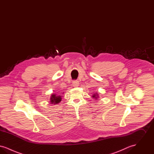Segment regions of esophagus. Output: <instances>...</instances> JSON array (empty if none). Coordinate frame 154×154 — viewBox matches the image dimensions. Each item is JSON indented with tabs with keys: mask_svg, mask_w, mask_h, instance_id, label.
Returning a JSON list of instances; mask_svg holds the SVG:
<instances>
[{
	"mask_svg": "<svg viewBox=\"0 0 154 154\" xmlns=\"http://www.w3.org/2000/svg\"><path fill=\"white\" fill-rule=\"evenodd\" d=\"M73 85L74 86V87H77L79 85V82L77 81H73Z\"/></svg>",
	"mask_w": 154,
	"mask_h": 154,
	"instance_id": "esophagus-1",
	"label": "esophagus"
}]
</instances>
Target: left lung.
Instances as JSON below:
<instances>
[{"label": "left lung", "mask_w": 154, "mask_h": 154, "mask_svg": "<svg viewBox=\"0 0 154 154\" xmlns=\"http://www.w3.org/2000/svg\"><path fill=\"white\" fill-rule=\"evenodd\" d=\"M92 97H93V98H94V99H98V97H99V95H98V94L97 93H95L94 94H93V95L92 96Z\"/></svg>", "instance_id": "obj_1"}]
</instances>
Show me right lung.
<instances>
[{
    "mask_svg": "<svg viewBox=\"0 0 154 154\" xmlns=\"http://www.w3.org/2000/svg\"><path fill=\"white\" fill-rule=\"evenodd\" d=\"M62 97L60 95H57L56 94H51L50 97V103L52 104H57L61 101Z\"/></svg>",
    "mask_w": 154,
    "mask_h": 154,
    "instance_id": "obj_1",
    "label": "right lung"
}]
</instances>
